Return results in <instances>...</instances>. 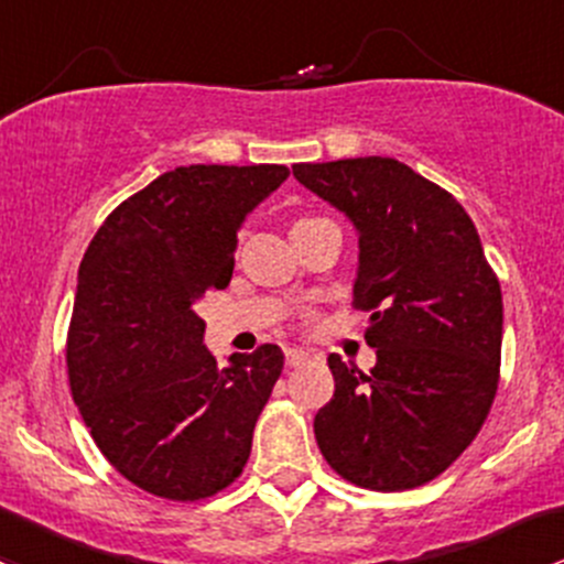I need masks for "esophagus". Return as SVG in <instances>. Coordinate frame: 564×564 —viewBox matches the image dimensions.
Masks as SVG:
<instances>
[{
    "mask_svg": "<svg viewBox=\"0 0 564 564\" xmlns=\"http://www.w3.org/2000/svg\"><path fill=\"white\" fill-rule=\"evenodd\" d=\"M305 361H307L305 351H297V348H289V351H286V365L289 367H302Z\"/></svg>",
    "mask_w": 564,
    "mask_h": 564,
    "instance_id": "1",
    "label": "esophagus"
}]
</instances>
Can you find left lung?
Instances as JSON below:
<instances>
[{
  "label": "left lung",
  "instance_id": "8db88e82",
  "mask_svg": "<svg viewBox=\"0 0 564 564\" xmlns=\"http://www.w3.org/2000/svg\"><path fill=\"white\" fill-rule=\"evenodd\" d=\"M359 229L354 307L370 313L361 372L329 357L335 394L313 432L332 470L372 491L430 484L481 432L500 383L502 294L446 188L389 156L294 164Z\"/></svg>",
  "mask_w": 564,
  "mask_h": 564
}]
</instances>
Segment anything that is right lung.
Instances as JSON below:
<instances>
[{
	"mask_svg": "<svg viewBox=\"0 0 564 564\" xmlns=\"http://www.w3.org/2000/svg\"><path fill=\"white\" fill-rule=\"evenodd\" d=\"M289 177L283 164H192L105 218L80 262L67 376L105 459L148 495L197 502L237 481L281 378L264 343L218 367L194 313L227 289L237 227Z\"/></svg>",
	"mask_w": 564,
	"mask_h": 564,
	"instance_id": "right-lung-1",
	"label": "right lung"
}]
</instances>
